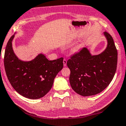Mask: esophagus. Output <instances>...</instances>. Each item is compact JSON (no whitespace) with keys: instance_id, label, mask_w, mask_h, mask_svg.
Here are the masks:
<instances>
[{"instance_id":"esophagus-1","label":"esophagus","mask_w":126,"mask_h":126,"mask_svg":"<svg viewBox=\"0 0 126 126\" xmlns=\"http://www.w3.org/2000/svg\"><path fill=\"white\" fill-rule=\"evenodd\" d=\"M63 66H66V63H67V60H66L63 59Z\"/></svg>"}]
</instances>
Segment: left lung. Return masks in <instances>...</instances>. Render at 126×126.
<instances>
[{"instance_id": "8db88e82", "label": "left lung", "mask_w": 126, "mask_h": 126, "mask_svg": "<svg viewBox=\"0 0 126 126\" xmlns=\"http://www.w3.org/2000/svg\"><path fill=\"white\" fill-rule=\"evenodd\" d=\"M103 34L107 46L102 53L92 55L86 47H83L67 62L72 89L82 96L100 93L109 85L116 73L117 50L111 35L106 32Z\"/></svg>"}]
</instances>
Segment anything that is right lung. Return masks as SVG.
Wrapping results in <instances>:
<instances>
[{"mask_svg": "<svg viewBox=\"0 0 126 126\" xmlns=\"http://www.w3.org/2000/svg\"><path fill=\"white\" fill-rule=\"evenodd\" d=\"M10 37L6 46L4 63L5 72L12 87L17 93L30 99L45 95L52 86L54 79L63 67V57L48 60L42 54L32 61L19 60L14 54Z\"/></svg>", "mask_w": 126, "mask_h": 126, "instance_id": "right-lung-1", "label": "right lung"}]
</instances>
